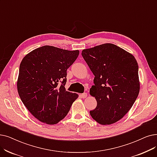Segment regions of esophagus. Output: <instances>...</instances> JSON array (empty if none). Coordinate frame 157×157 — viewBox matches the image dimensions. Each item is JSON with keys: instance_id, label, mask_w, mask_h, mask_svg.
Segmentation results:
<instances>
[{"instance_id": "34e87169", "label": "esophagus", "mask_w": 157, "mask_h": 157, "mask_svg": "<svg viewBox=\"0 0 157 157\" xmlns=\"http://www.w3.org/2000/svg\"><path fill=\"white\" fill-rule=\"evenodd\" d=\"M80 96L82 98H86V96H87V94L86 93H83V94H80Z\"/></svg>"}]
</instances>
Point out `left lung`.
<instances>
[{
  "instance_id": "left-lung-1",
  "label": "left lung",
  "mask_w": 157,
  "mask_h": 157,
  "mask_svg": "<svg viewBox=\"0 0 157 157\" xmlns=\"http://www.w3.org/2000/svg\"><path fill=\"white\" fill-rule=\"evenodd\" d=\"M81 55L95 76L90 94L96 99L97 106L90 114L101 124H113L124 116L138 97L137 60L112 44L84 49Z\"/></svg>"
}]
</instances>
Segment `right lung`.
Listing matches in <instances>:
<instances>
[{"label":"right lung","mask_w":157,"mask_h":157,"mask_svg":"<svg viewBox=\"0 0 157 157\" xmlns=\"http://www.w3.org/2000/svg\"><path fill=\"white\" fill-rule=\"evenodd\" d=\"M79 51L44 45L33 50L20 65L19 96L34 117L47 124L62 120L78 95L65 90L67 70Z\"/></svg>","instance_id":"add662e5"}]
</instances>
